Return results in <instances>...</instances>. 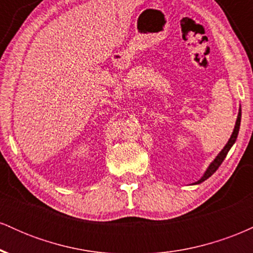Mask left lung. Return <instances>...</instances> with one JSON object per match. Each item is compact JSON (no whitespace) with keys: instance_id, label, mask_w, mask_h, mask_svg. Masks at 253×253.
Wrapping results in <instances>:
<instances>
[{"instance_id":"left-lung-1","label":"left lung","mask_w":253,"mask_h":253,"mask_svg":"<svg viewBox=\"0 0 253 253\" xmlns=\"http://www.w3.org/2000/svg\"><path fill=\"white\" fill-rule=\"evenodd\" d=\"M240 120H242V109L239 108V113H238V118H237V121H236V126H234V129H233V133H232L231 138H229V140L227 141V144L225 145V147L221 150V152L219 153V155L216 156V158L214 159L213 162H211L210 167H208V169L206 170V172L203 173V176L201 178L199 179V181L194 183V184H200V183H202L203 181H206L207 178H210V177L213 175L214 172L217 170V168L221 165V163L223 162V159L226 158V156H227L228 151L231 150V147L233 146V144L236 143L237 140V136H238V133H239V127H240Z\"/></svg>"}]
</instances>
